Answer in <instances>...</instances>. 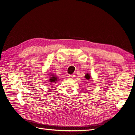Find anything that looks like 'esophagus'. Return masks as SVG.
Segmentation results:
<instances>
[{
	"label": "esophagus",
	"mask_w": 135,
	"mask_h": 135,
	"mask_svg": "<svg viewBox=\"0 0 135 135\" xmlns=\"http://www.w3.org/2000/svg\"><path fill=\"white\" fill-rule=\"evenodd\" d=\"M69 77H70L71 78H74V77H76V75H74V74H72V75H69Z\"/></svg>",
	"instance_id": "esophagus-1"
}]
</instances>
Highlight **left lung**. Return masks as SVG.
I'll return each instance as SVG.
<instances>
[{"instance_id": "obj_1", "label": "left lung", "mask_w": 135, "mask_h": 135, "mask_svg": "<svg viewBox=\"0 0 135 135\" xmlns=\"http://www.w3.org/2000/svg\"><path fill=\"white\" fill-rule=\"evenodd\" d=\"M84 77H85V78L87 79V80H88V79L91 78V76H90V74H89V73H87Z\"/></svg>"}]
</instances>
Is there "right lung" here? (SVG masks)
<instances>
[{"label":"right lung","instance_id":"right-lung-1","mask_svg":"<svg viewBox=\"0 0 135 135\" xmlns=\"http://www.w3.org/2000/svg\"><path fill=\"white\" fill-rule=\"evenodd\" d=\"M49 81L51 83H56L58 81V77L56 76L54 74H49Z\"/></svg>","mask_w":135,"mask_h":135}]
</instances>
